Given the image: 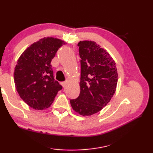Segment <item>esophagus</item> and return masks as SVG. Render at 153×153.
Masks as SVG:
<instances>
[{
  "mask_svg": "<svg viewBox=\"0 0 153 153\" xmlns=\"http://www.w3.org/2000/svg\"><path fill=\"white\" fill-rule=\"evenodd\" d=\"M61 84L62 85V86H63V88H65V87L67 86V82H62Z\"/></svg>",
  "mask_w": 153,
  "mask_h": 153,
  "instance_id": "1",
  "label": "esophagus"
}]
</instances>
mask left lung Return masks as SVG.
Listing matches in <instances>:
<instances>
[{
    "label": "left lung",
    "mask_w": 153,
    "mask_h": 153,
    "mask_svg": "<svg viewBox=\"0 0 153 153\" xmlns=\"http://www.w3.org/2000/svg\"><path fill=\"white\" fill-rule=\"evenodd\" d=\"M81 65L80 93L71 99L73 109L83 116L98 112L115 94L117 71L115 61L107 51L92 41L77 44Z\"/></svg>",
    "instance_id": "1"
}]
</instances>
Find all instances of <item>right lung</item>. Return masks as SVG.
Returning <instances> with one entry per match:
<instances>
[{
    "label": "right lung",
    "mask_w": 153,
    "mask_h": 153,
    "mask_svg": "<svg viewBox=\"0 0 153 153\" xmlns=\"http://www.w3.org/2000/svg\"><path fill=\"white\" fill-rule=\"evenodd\" d=\"M63 45L57 38H45L28 47L18 59L14 71L17 91L36 110L50 107L63 88L54 78L51 63Z\"/></svg>",
    "instance_id": "right-lung-1"
}]
</instances>
